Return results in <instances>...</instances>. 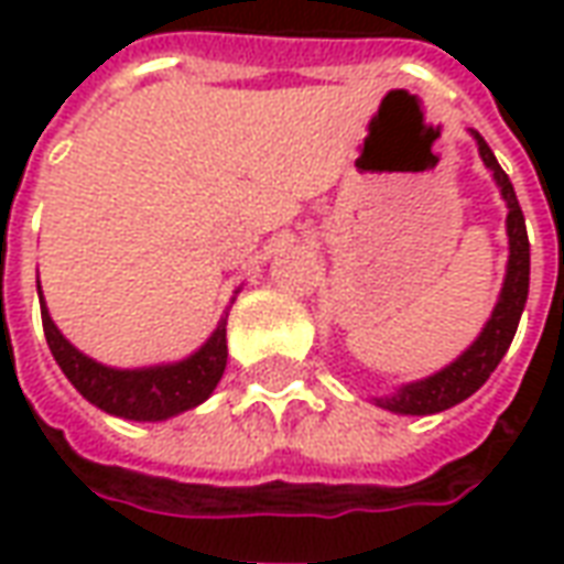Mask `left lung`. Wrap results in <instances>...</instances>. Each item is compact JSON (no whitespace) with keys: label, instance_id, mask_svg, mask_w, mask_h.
I'll return each instance as SVG.
<instances>
[{"label":"left lung","instance_id":"1","mask_svg":"<svg viewBox=\"0 0 564 564\" xmlns=\"http://www.w3.org/2000/svg\"><path fill=\"white\" fill-rule=\"evenodd\" d=\"M474 139H477V150L484 156L486 169L492 172V177L501 186V196L508 202V278H505L501 299H498V305L492 311L489 323H486V329L480 332V338L453 366L437 371L432 378L408 383V387H402L390 399H378L380 408L395 411V414H437V411H447L453 404L465 402L468 395L480 390L486 380H489V375L498 368L501 356L508 354L510 341L517 335V326H520L525 299H529V232H525V217H522V208L520 202H517L510 177L498 165L496 153L489 150V144H486L480 132H474Z\"/></svg>","mask_w":564,"mask_h":564}]
</instances>
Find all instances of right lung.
<instances>
[{"label":"right lung","mask_w":564,"mask_h":564,"mask_svg":"<svg viewBox=\"0 0 564 564\" xmlns=\"http://www.w3.org/2000/svg\"><path fill=\"white\" fill-rule=\"evenodd\" d=\"M42 326L47 347L54 354L56 366L72 380V387L108 414L127 416V420H165V416L189 411L208 399L214 387L220 383L226 368V323L217 326L208 344L177 366L139 368V371H120L93 362L90 356L75 350L59 335L51 314L44 311L42 299Z\"/></svg>","instance_id":"1"}]
</instances>
